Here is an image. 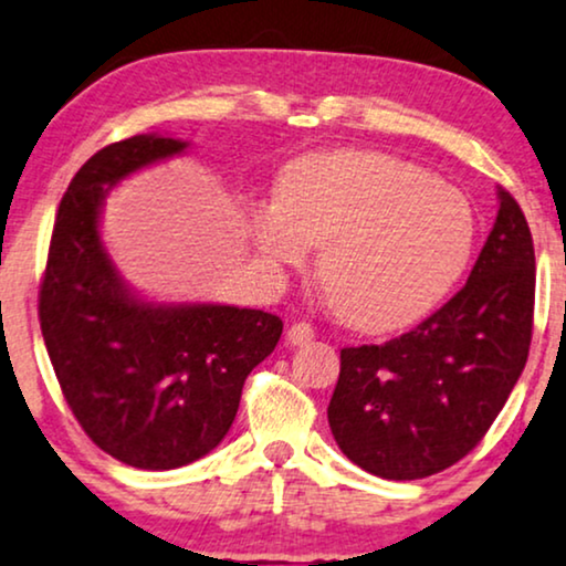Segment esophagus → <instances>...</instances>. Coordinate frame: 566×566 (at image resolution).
Here are the masks:
<instances>
[{"instance_id": "esophagus-1", "label": "esophagus", "mask_w": 566, "mask_h": 566, "mask_svg": "<svg viewBox=\"0 0 566 566\" xmlns=\"http://www.w3.org/2000/svg\"><path fill=\"white\" fill-rule=\"evenodd\" d=\"M313 336H316V332H313L311 324H292L287 328V342L290 345H307V342H313Z\"/></svg>"}]
</instances>
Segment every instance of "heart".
<instances>
[{"mask_svg":"<svg viewBox=\"0 0 566 566\" xmlns=\"http://www.w3.org/2000/svg\"><path fill=\"white\" fill-rule=\"evenodd\" d=\"M255 242L282 266L324 245L318 279L349 326L386 332L420 318L468 266L470 200L426 169L376 151H321L292 161L279 203L255 211Z\"/></svg>","mask_w":566,"mask_h":566,"instance_id":"obj_1","label":"heart"}]
</instances>
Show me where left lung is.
<instances>
[{"mask_svg":"<svg viewBox=\"0 0 566 566\" xmlns=\"http://www.w3.org/2000/svg\"><path fill=\"white\" fill-rule=\"evenodd\" d=\"M533 303L531 227L499 188L468 284L412 332L342 349L328 426L347 460L386 481H418L473 452L525 368Z\"/></svg>","mask_w":566,"mask_h":566,"instance_id":"8db88e82","label":"left lung"}]
</instances>
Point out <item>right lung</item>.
Masks as SVG:
<instances>
[{
    "label": "right lung",
    "mask_w": 566,
    "mask_h": 566,
    "mask_svg": "<svg viewBox=\"0 0 566 566\" xmlns=\"http://www.w3.org/2000/svg\"><path fill=\"white\" fill-rule=\"evenodd\" d=\"M188 146L151 133L93 154L62 196L39 292L70 410L96 447L140 470L182 468L219 447L248 374L282 336V318L253 307L143 300L106 253L109 190Z\"/></svg>",
    "instance_id": "obj_1"
}]
</instances>
